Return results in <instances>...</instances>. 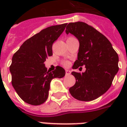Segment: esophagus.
I'll use <instances>...</instances> for the list:
<instances>
[{
  "instance_id": "1",
  "label": "esophagus",
  "mask_w": 127,
  "mask_h": 127,
  "mask_svg": "<svg viewBox=\"0 0 127 127\" xmlns=\"http://www.w3.org/2000/svg\"><path fill=\"white\" fill-rule=\"evenodd\" d=\"M65 73L67 76H69V75L70 74V70L67 69V70H65Z\"/></svg>"
}]
</instances>
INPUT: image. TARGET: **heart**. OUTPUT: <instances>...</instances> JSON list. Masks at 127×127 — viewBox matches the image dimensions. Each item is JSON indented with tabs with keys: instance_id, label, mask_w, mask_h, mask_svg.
Instances as JSON below:
<instances>
[{
	"instance_id": "1",
	"label": "heart",
	"mask_w": 127,
	"mask_h": 127,
	"mask_svg": "<svg viewBox=\"0 0 127 127\" xmlns=\"http://www.w3.org/2000/svg\"><path fill=\"white\" fill-rule=\"evenodd\" d=\"M64 65H69V62H65L64 63Z\"/></svg>"
}]
</instances>
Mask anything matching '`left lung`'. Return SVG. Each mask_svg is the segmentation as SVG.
Here are the masks:
<instances>
[{
  "mask_svg": "<svg viewBox=\"0 0 127 127\" xmlns=\"http://www.w3.org/2000/svg\"><path fill=\"white\" fill-rule=\"evenodd\" d=\"M65 33L74 35L79 42L77 59L72 69L83 65L86 68L81 74L72 72L76 81L69 92L81 101L96 99L108 90L118 72L117 53L104 35L84 22L69 23Z\"/></svg>",
  "mask_w": 127,
  "mask_h": 127,
  "instance_id": "obj_1",
  "label": "left lung"
}]
</instances>
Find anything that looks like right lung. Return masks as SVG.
Returning <instances> with one entry per match:
<instances>
[{
    "label": "right lung",
    "mask_w": 127,
    "mask_h": 127,
    "mask_svg": "<svg viewBox=\"0 0 127 127\" xmlns=\"http://www.w3.org/2000/svg\"><path fill=\"white\" fill-rule=\"evenodd\" d=\"M67 23L49 27L25 41L14 54L10 66L12 85L19 97L29 104H43L49 95L53 78H62L65 70L58 66L47 70L44 62L53 55L52 45L65 30Z\"/></svg>",
    "instance_id": "1"
}]
</instances>
